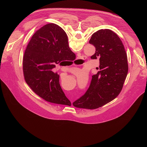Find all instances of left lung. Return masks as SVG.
I'll return each mask as SVG.
<instances>
[{
    "instance_id": "left-lung-1",
    "label": "left lung",
    "mask_w": 147,
    "mask_h": 147,
    "mask_svg": "<svg viewBox=\"0 0 147 147\" xmlns=\"http://www.w3.org/2000/svg\"><path fill=\"white\" fill-rule=\"evenodd\" d=\"M59 37L67 34L55 24ZM89 43L95 47L91 58L99 59V71L93 75L90 86L84 94L73 103L78 108L95 109L116 98L121 92L128 73L127 56L117 35L109 29L99 30L94 33Z\"/></svg>"
}]
</instances>
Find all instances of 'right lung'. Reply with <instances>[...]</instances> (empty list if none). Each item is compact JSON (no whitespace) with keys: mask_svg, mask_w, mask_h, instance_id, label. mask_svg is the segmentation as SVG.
Masks as SVG:
<instances>
[{"mask_svg":"<svg viewBox=\"0 0 147 147\" xmlns=\"http://www.w3.org/2000/svg\"><path fill=\"white\" fill-rule=\"evenodd\" d=\"M71 56L76 55L69 48L67 36L59 37L55 24L41 27L32 36L24 52L23 73L27 84L45 100L70 106L60 86L59 75L53 69L63 61L70 60Z\"/></svg>","mask_w":147,"mask_h":147,"instance_id":"add662e5","label":"right lung"}]
</instances>
